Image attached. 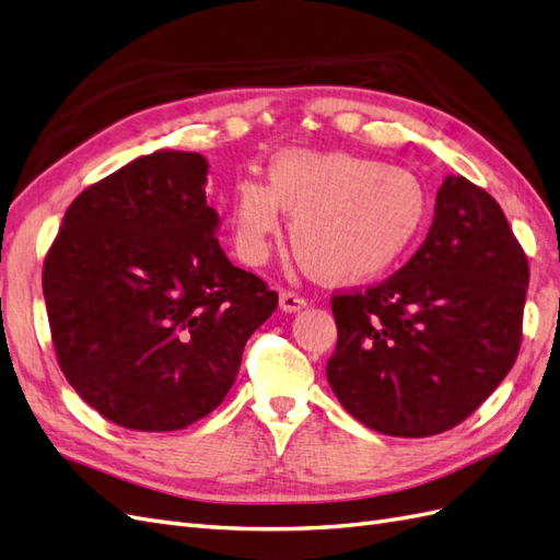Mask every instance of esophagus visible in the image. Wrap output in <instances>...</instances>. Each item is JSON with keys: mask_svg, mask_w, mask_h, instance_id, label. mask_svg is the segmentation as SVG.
<instances>
[{"mask_svg": "<svg viewBox=\"0 0 560 560\" xmlns=\"http://www.w3.org/2000/svg\"><path fill=\"white\" fill-rule=\"evenodd\" d=\"M280 308H282L284 313H296V311H301V308H306V299H303V296L296 294V292L282 290V292H280Z\"/></svg>", "mask_w": 560, "mask_h": 560, "instance_id": "34e87169", "label": "esophagus"}]
</instances>
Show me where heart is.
Returning <instances> with one entry per match:
<instances>
[{
  "instance_id": "1",
  "label": "heart",
  "mask_w": 560,
  "mask_h": 560,
  "mask_svg": "<svg viewBox=\"0 0 560 560\" xmlns=\"http://www.w3.org/2000/svg\"><path fill=\"white\" fill-rule=\"evenodd\" d=\"M280 210L292 217V249L313 278L358 284L381 278L411 249L430 202L404 167L348 151H280L266 184L247 177L233 189L231 238L247 266L270 257Z\"/></svg>"
}]
</instances>
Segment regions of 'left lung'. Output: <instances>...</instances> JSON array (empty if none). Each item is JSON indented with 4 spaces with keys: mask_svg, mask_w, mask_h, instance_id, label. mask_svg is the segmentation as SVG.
I'll return each mask as SVG.
<instances>
[{
    "mask_svg": "<svg viewBox=\"0 0 560 560\" xmlns=\"http://www.w3.org/2000/svg\"><path fill=\"white\" fill-rule=\"evenodd\" d=\"M528 276L493 196L463 175L446 177L409 264L362 294L334 296V395L381 434L455 428L516 362Z\"/></svg>",
    "mask_w": 560,
    "mask_h": 560,
    "instance_id": "1",
    "label": "left lung"
}]
</instances>
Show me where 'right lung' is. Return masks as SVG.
<instances>
[{
  "mask_svg": "<svg viewBox=\"0 0 560 560\" xmlns=\"http://www.w3.org/2000/svg\"><path fill=\"white\" fill-rule=\"evenodd\" d=\"M208 173L194 151L130 161L77 196L44 264L67 383L128 430L173 432L212 413L278 306L219 245Z\"/></svg>",
  "mask_w": 560,
  "mask_h": 560,
  "instance_id": "add662e5",
  "label": "right lung"
}]
</instances>
